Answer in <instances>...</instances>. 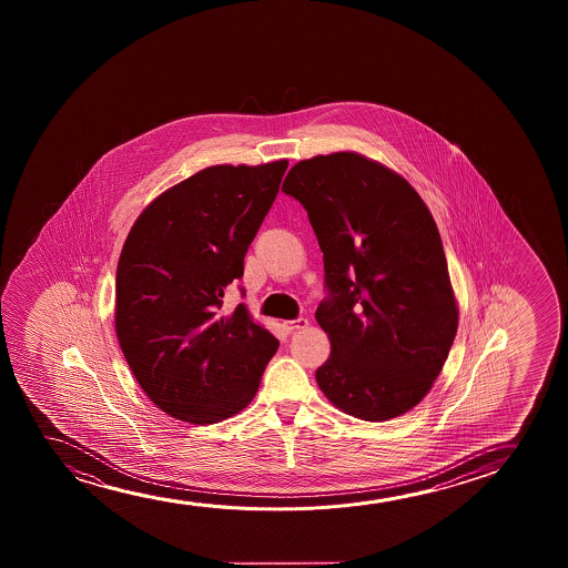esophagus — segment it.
<instances>
[{"label":"esophagus","mask_w":568,"mask_h":568,"mask_svg":"<svg viewBox=\"0 0 568 568\" xmlns=\"http://www.w3.org/2000/svg\"><path fill=\"white\" fill-rule=\"evenodd\" d=\"M306 326H308V320L306 318L287 320V322H283V327H285V332H288V334H293L296 329H303V327Z\"/></svg>","instance_id":"esophagus-1"}]
</instances>
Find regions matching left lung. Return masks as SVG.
Segmentation results:
<instances>
[{"label":"left lung","mask_w":568,"mask_h":568,"mask_svg":"<svg viewBox=\"0 0 568 568\" xmlns=\"http://www.w3.org/2000/svg\"><path fill=\"white\" fill-rule=\"evenodd\" d=\"M281 190L303 203L324 254L316 320L332 353L320 389L358 419L404 415L433 388L458 329L435 219L407 180L349 151L296 163Z\"/></svg>","instance_id":"obj_1"}]
</instances>
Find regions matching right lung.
I'll list each match as a JSON object with an SVG mask.
<instances>
[{
    "instance_id": "add662e5",
    "label": "right lung",
    "mask_w": 568,
    "mask_h": 568,
    "mask_svg": "<svg viewBox=\"0 0 568 568\" xmlns=\"http://www.w3.org/2000/svg\"><path fill=\"white\" fill-rule=\"evenodd\" d=\"M287 161L217 164L149 203L116 270V335L135 381L174 419L211 425L242 412L280 342L246 304L223 312ZM244 295V288H241Z\"/></svg>"
}]
</instances>
